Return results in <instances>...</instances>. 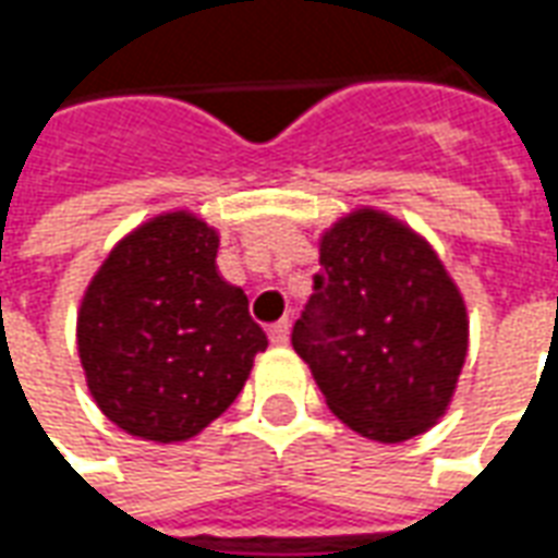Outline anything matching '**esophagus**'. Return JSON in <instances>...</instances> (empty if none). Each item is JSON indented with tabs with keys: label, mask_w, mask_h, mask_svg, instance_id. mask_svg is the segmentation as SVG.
Masks as SVG:
<instances>
[{
	"label": "esophagus",
	"mask_w": 558,
	"mask_h": 558,
	"mask_svg": "<svg viewBox=\"0 0 558 558\" xmlns=\"http://www.w3.org/2000/svg\"><path fill=\"white\" fill-rule=\"evenodd\" d=\"M268 340H271L275 347H287V343H290V323H287V319L275 323V326L268 328Z\"/></svg>",
	"instance_id": "esophagus-1"
}]
</instances>
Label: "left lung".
I'll return each mask as SVG.
<instances>
[{
    "label": "left lung",
    "instance_id": "8db88e82",
    "mask_svg": "<svg viewBox=\"0 0 558 558\" xmlns=\"http://www.w3.org/2000/svg\"><path fill=\"white\" fill-rule=\"evenodd\" d=\"M466 304L410 227L362 208L323 235L292 350L352 430L407 442L436 424L466 362Z\"/></svg>",
    "mask_w": 558,
    "mask_h": 558
}]
</instances>
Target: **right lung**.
I'll return each instance as SVG.
<instances>
[{"label": "right lung", "instance_id": "obj_1", "mask_svg": "<svg viewBox=\"0 0 558 558\" xmlns=\"http://www.w3.org/2000/svg\"><path fill=\"white\" fill-rule=\"evenodd\" d=\"M218 232L187 211L116 244L77 316L95 403L131 436L182 442L230 410L266 331L247 295L218 275Z\"/></svg>", "mask_w": 558, "mask_h": 558}]
</instances>
